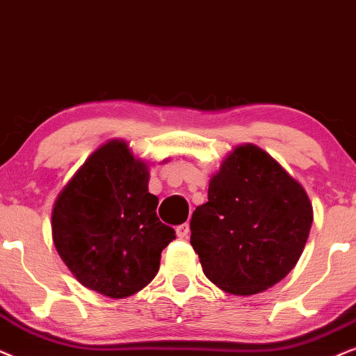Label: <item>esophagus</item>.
Returning a JSON list of instances; mask_svg holds the SVG:
<instances>
[{
  "label": "esophagus",
  "mask_w": 356,
  "mask_h": 356,
  "mask_svg": "<svg viewBox=\"0 0 356 356\" xmlns=\"http://www.w3.org/2000/svg\"><path fill=\"white\" fill-rule=\"evenodd\" d=\"M188 232H191V228H188V223H182V225H179L177 228H175V233H177L179 238H187Z\"/></svg>",
  "instance_id": "34e87169"
}]
</instances>
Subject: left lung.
<instances>
[{
    "label": "left lung",
    "mask_w": 356,
    "mask_h": 356,
    "mask_svg": "<svg viewBox=\"0 0 356 356\" xmlns=\"http://www.w3.org/2000/svg\"><path fill=\"white\" fill-rule=\"evenodd\" d=\"M314 213L304 187L254 145L236 146L209 184V202L191 220V245L220 289L251 296L296 266Z\"/></svg>",
    "instance_id": "obj_1"
}]
</instances>
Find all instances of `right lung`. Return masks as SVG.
<instances>
[{
	"label": "right lung",
	"mask_w": 356,
	"mask_h": 356,
	"mask_svg": "<svg viewBox=\"0 0 356 356\" xmlns=\"http://www.w3.org/2000/svg\"><path fill=\"white\" fill-rule=\"evenodd\" d=\"M147 182V164L134 159L124 141L111 139L58 193L52 240L80 284L123 299L154 279L175 232L157 218L159 200Z\"/></svg>",
	"instance_id": "1"
}]
</instances>
